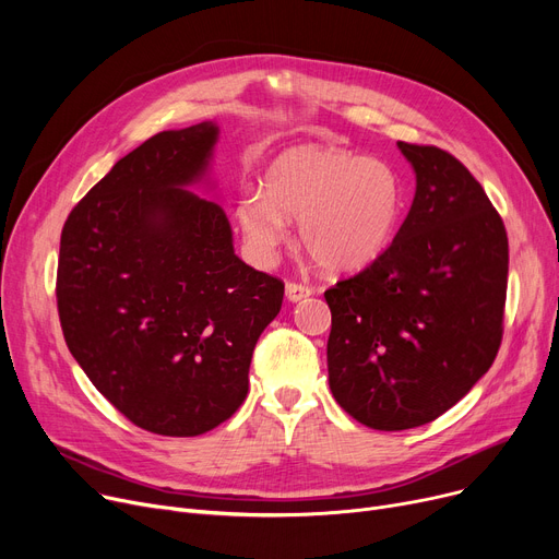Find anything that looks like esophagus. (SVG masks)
<instances>
[{
  "label": "esophagus",
  "mask_w": 559,
  "mask_h": 559,
  "mask_svg": "<svg viewBox=\"0 0 559 559\" xmlns=\"http://www.w3.org/2000/svg\"><path fill=\"white\" fill-rule=\"evenodd\" d=\"M310 295H312V287H308V285H301V283H287V285H285V297H287V301H292V304L304 301V299L310 297Z\"/></svg>",
  "instance_id": "1"
}]
</instances>
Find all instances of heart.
<instances>
[{"mask_svg": "<svg viewBox=\"0 0 559 559\" xmlns=\"http://www.w3.org/2000/svg\"><path fill=\"white\" fill-rule=\"evenodd\" d=\"M401 211V176L390 163L306 144L267 167L262 192H245L235 217L260 262L274 260L287 219H299L304 249L329 272L350 274L388 251Z\"/></svg>", "mask_w": 559, "mask_h": 559, "instance_id": "obj_1", "label": "heart"}]
</instances>
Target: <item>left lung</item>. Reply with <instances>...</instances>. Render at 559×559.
<instances>
[{
	"label": "left lung",
	"instance_id": "left-lung-1",
	"mask_svg": "<svg viewBox=\"0 0 559 559\" xmlns=\"http://www.w3.org/2000/svg\"><path fill=\"white\" fill-rule=\"evenodd\" d=\"M417 192L394 242L324 292L333 314L329 385L356 421H435L491 367L503 340L508 233L455 156L399 142Z\"/></svg>",
	"mask_w": 559,
	"mask_h": 559
}]
</instances>
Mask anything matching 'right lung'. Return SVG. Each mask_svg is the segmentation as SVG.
Here are the masks:
<instances>
[{"mask_svg":"<svg viewBox=\"0 0 559 559\" xmlns=\"http://www.w3.org/2000/svg\"><path fill=\"white\" fill-rule=\"evenodd\" d=\"M215 142V122L156 133L61 233L56 304L70 354L131 424L165 437L209 432L242 405L285 292L235 255L222 205L183 190Z\"/></svg>","mask_w":559,"mask_h":559,"instance_id":"right-lung-1","label":"right lung"}]
</instances>
